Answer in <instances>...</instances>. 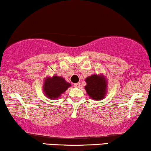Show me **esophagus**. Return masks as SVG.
Masks as SVG:
<instances>
[{"label": "esophagus", "instance_id": "esophagus-1", "mask_svg": "<svg viewBox=\"0 0 151 151\" xmlns=\"http://www.w3.org/2000/svg\"><path fill=\"white\" fill-rule=\"evenodd\" d=\"M73 85H74V86H75V87H76V88H79L80 86V83H76V84H74Z\"/></svg>", "mask_w": 151, "mask_h": 151}]
</instances>
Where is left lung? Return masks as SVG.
<instances>
[{
  "instance_id": "left-lung-1",
  "label": "left lung",
  "mask_w": 151,
  "mask_h": 151,
  "mask_svg": "<svg viewBox=\"0 0 151 151\" xmlns=\"http://www.w3.org/2000/svg\"><path fill=\"white\" fill-rule=\"evenodd\" d=\"M87 84L85 86L86 91L93 100H100L104 98L106 93V82L102 76L92 75L85 80Z\"/></svg>"
}]
</instances>
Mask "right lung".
<instances>
[{
	"label": "right lung",
	"instance_id": "obj_1",
	"mask_svg": "<svg viewBox=\"0 0 151 151\" xmlns=\"http://www.w3.org/2000/svg\"><path fill=\"white\" fill-rule=\"evenodd\" d=\"M70 86L71 84L66 82L63 78L54 76L45 80L43 90L46 96L54 100L65 92Z\"/></svg>",
	"mask_w": 151,
	"mask_h": 151
}]
</instances>
